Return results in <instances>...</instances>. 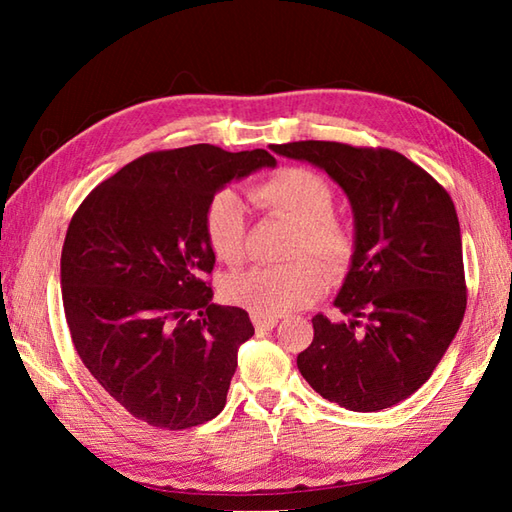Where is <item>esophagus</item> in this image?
I'll return each instance as SVG.
<instances>
[{
    "label": "esophagus",
    "mask_w": 512,
    "mask_h": 512,
    "mask_svg": "<svg viewBox=\"0 0 512 512\" xmlns=\"http://www.w3.org/2000/svg\"><path fill=\"white\" fill-rule=\"evenodd\" d=\"M253 325H255V330L257 332H268V330H273L275 325H277V319L275 317H253Z\"/></svg>",
    "instance_id": "obj_1"
}]
</instances>
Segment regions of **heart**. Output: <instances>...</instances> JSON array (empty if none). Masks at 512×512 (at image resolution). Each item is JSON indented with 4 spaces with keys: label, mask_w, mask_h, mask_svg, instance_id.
<instances>
[{
    "label": "heart",
    "mask_w": 512,
    "mask_h": 512,
    "mask_svg": "<svg viewBox=\"0 0 512 512\" xmlns=\"http://www.w3.org/2000/svg\"><path fill=\"white\" fill-rule=\"evenodd\" d=\"M259 209L297 226L292 257L286 266L253 268L224 281V297L257 317H279L308 306L321 297L325 270L339 275L354 257V233L334 211L336 195L321 173L306 167H281L250 189ZM206 244L226 266H239L246 257V211L231 189L217 191L202 215ZM317 256L320 261L303 258Z\"/></svg>",
    "instance_id": "heart-1"
}]
</instances>
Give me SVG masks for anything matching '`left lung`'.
Returning a JSON list of instances; mask_svg holds the SVG:
<instances>
[{
    "mask_svg": "<svg viewBox=\"0 0 512 512\" xmlns=\"http://www.w3.org/2000/svg\"><path fill=\"white\" fill-rule=\"evenodd\" d=\"M347 193L354 257L334 299L347 321L312 319L297 367L325 400L380 411L427 383L466 310L460 222L451 195L398 151L330 140L277 145Z\"/></svg>",
    "mask_w": 512,
    "mask_h": 512,
    "instance_id": "8db88e82",
    "label": "left lung"
}]
</instances>
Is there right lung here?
<instances>
[{
	"instance_id": "1",
	"label": "right lung",
	"mask_w": 512,
	"mask_h": 512,
	"mask_svg": "<svg viewBox=\"0 0 512 512\" xmlns=\"http://www.w3.org/2000/svg\"><path fill=\"white\" fill-rule=\"evenodd\" d=\"M277 160L266 149L151 151L101 182L72 215L61 295L76 354L107 394L158 429H189L226 405L248 312L215 306L204 206Z\"/></svg>"
}]
</instances>
